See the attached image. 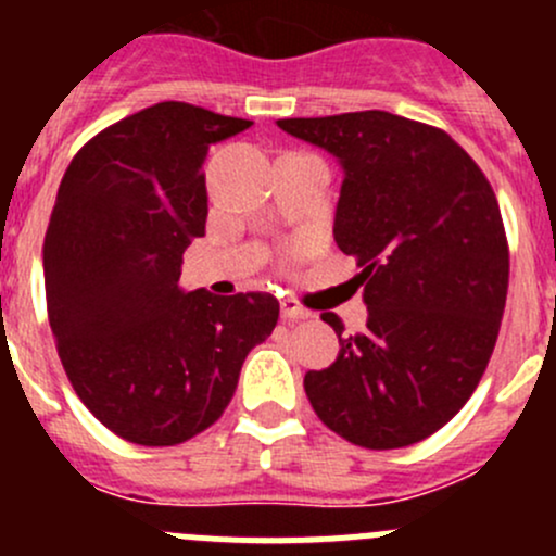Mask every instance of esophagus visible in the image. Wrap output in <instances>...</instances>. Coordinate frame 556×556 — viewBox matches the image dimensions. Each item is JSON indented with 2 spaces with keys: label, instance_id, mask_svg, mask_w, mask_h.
<instances>
[{
  "label": "esophagus",
  "instance_id": "1",
  "mask_svg": "<svg viewBox=\"0 0 556 556\" xmlns=\"http://www.w3.org/2000/svg\"><path fill=\"white\" fill-rule=\"evenodd\" d=\"M279 309H282V319H288V323H299V319L312 317V312L306 306H301L295 299H282Z\"/></svg>",
  "mask_w": 556,
  "mask_h": 556
}]
</instances>
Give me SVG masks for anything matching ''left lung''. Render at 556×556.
<instances>
[{"label":"left lung","instance_id":"1","mask_svg":"<svg viewBox=\"0 0 556 556\" xmlns=\"http://www.w3.org/2000/svg\"><path fill=\"white\" fill-rule=\"evenodd\" d=\"M344 169L333 239L361 266L368 323L304 377L317 417L350 444L397 450L465 406L508 293V242L484 172L441 128L384 110L277 121Z\"/></svg>","mask_w":556,"mask_h":556}]
</instances>
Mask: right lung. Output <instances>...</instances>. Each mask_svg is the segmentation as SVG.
Wrapping results in <instances>:
<instances>
[{
    "label": "right lung",
    "mask_w": 556,
    "mask_h": 556,
    "mask_svg": "<svg viewBox=\"0 0 556 556\" xmlns=\"http://www.w3.org/2000/svg\"><path fill=\"white\" fill-rule=\"evenodd\" d=\"M250 126L153 104L83 144L59 185L42 247L55 350L88 412L131 444H182L217 422L247 352L277 325L268 293L179 288L210 212V144Z\"/></svg>",
    "instance_id": "1"
}]
</instances>
